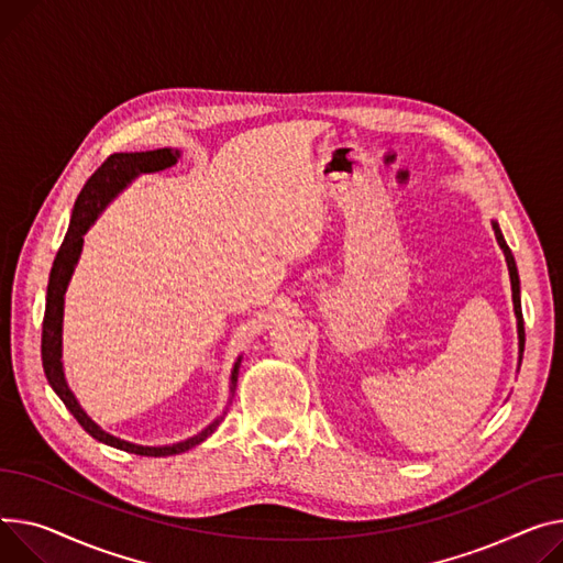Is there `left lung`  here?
<instances>
[{"instance_id": "left-lung-1", "label": "left lung", "mask_w": 563, "mask_h": 563, "mask_svg": "<svg viewBox=\"0 0 563 563\" xmlns=\"http://www.w3.org/2000/svg\"><path fill=\"white\" fill-rule=\"evenodd\" d=\"M494 231H496V240L505 253V260H507V267H509V278H511V296H514V312H516V319H518V346H520V353L522 349H526V325H522V310H520V285H518V272H516V262H514V255L498 229V223H494Z\"/></svg>"}]
</instances>
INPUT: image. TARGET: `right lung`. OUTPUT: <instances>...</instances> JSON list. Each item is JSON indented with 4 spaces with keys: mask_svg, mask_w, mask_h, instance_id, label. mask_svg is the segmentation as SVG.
<instances>
[{
    "mask_svg": "<svg viewBox=\"0 0 563 563\" xmlns=\"http://www.w3.org/2000/svg\"><path fill=\"white\" fill-rule=\"evenodd\" d=\"M178 161V152H172V148H156V152H140V154H112L108 156L97 169L95 174L86 180L84 190L77 197V203H74L71 210V219H69V229L67 235L54 257L52 265V274H49V285H47V306H45V319H43V344H41V353H43V368L45 376L52 385V389L60 396V400L65 402V407L71 411L74 419L81 423V428L92 434L97 441L108 443L112 448H120V451L126 453H135V455H144V457H167V455H178L190 451L192 445L201 443L203 439H208L217 426L221 423V419H217L214 423H210L201 434L185 439L180 443H172V445H135L129 441H122L118 437H112L108 432H103L95 421H90V417L81 409V405L74 398V394L69 391L65 376H63V362H60V332H63V296L69 283V276L74 272V265L81 255V246H84V235L90 229V223L97 219V214L108 206V201L115 197L120 190H124L126 183H131L137 174H146V172H161L165 167H172ZM240 362H235L233 376H231V391H235L238 385V373H240Z\"/></svg>",
    "mask_w": 563,
    "mask_h": 563,
    "instance_id": "obj_1",
    "label": "right lung"
}]
</instances>
